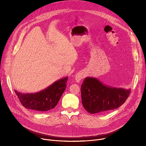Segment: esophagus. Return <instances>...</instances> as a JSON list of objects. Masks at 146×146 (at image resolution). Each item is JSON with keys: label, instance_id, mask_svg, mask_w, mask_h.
<instances>
[{"label": "esophagus", "instance_id": "esophagus-1", "mask_svg": "<svg viewBox=\"0 0 146 146\" xmlns=\"http://www.w3.org/2000/svg\"><path fill=\"white\" fill-rule=\"evenodd\" d=\"M84 78H85V74H84V73L83 72H79L76 75L75 80L77 82H80V80Z\"/></svg>", "mask_w": 146, "mask_h": 146}]
</instances>
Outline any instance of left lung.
Listing matches in <instances>:
<instances>
[{"mask_svg":"<svg viewBox=\"0 0 146 146\" xmlns=\"http://www.w3.org/2000/svg\"><path fill=\"white\" fill-rule=\"evenodd\" d=\"M131 91V89L107 86L96 78L88 77L82 84V102L84 108L92 114L106 112L119 108Z\"/></svg>","mask_w":146,"mask_h":146,"instance_id":"1","label":"left lung"}]
</instances>
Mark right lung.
Instances as JSON below:
<instances>
[{"instance_id": "add662e5", "label": "right lung", "mask_w": 146, "mask_h": 146, "mask_svg": "<svg viewBox=\"0 0 146 146\" xmlns=\"http://www.w3.org/2000/svg\"><path fill=\"white\" fill-rule=\"evenodd\" d=\"M68 77L61 79L45 89L34 94H22L15 90L21 104L25 108L47 111L55 108L66 88Z\"/></svg>"}]
</instances>
